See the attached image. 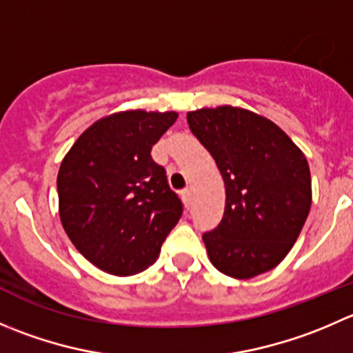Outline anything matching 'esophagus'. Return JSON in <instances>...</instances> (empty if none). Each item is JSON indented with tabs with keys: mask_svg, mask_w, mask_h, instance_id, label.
Wrapping results in <instances>:
<instances>
[{
	"mask_svg": "<svg viewBox=\"0 0 353 353\" xmlns=\"http://www.w3.org/2000/svg\"><path fill=\"white\" fill-rule=\"evenodd\" d=\"M181 198H183V201H184V207L190 208V205H191V191L190 190H183V191H181Z\"/></svg>",
	"mask_w": 353,
	"mask_h": 353,
	"instance_id": "34e87169",
	"label": "esophagus"
}]
</instances>
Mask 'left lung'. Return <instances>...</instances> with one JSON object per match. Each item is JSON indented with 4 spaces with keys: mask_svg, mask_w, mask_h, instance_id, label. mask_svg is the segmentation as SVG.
<instances>
[{
    "mask_svg": "<svg viewBox=\"0 0 353 353\" xmlns=\"http://www.w3.org/2000/svg\"><path fill=\"white\" fill-rule=\"evenodd\" d=\"M191 132L225 186L221 224L203 234L214 268L234 279L271 271L295 245L312 205L310 169L279 125L231 105L188 112Z\"/></svg>",
    "mask_w": 353,
    "mask_h": 353,
    "instance_id": "1",
    "label": "left lung"
}]
</instances>
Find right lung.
I'll use <instances>...</instances> for the list:
<instances>
[{"label": "right lung", "mask_w": 353, "mask_h": 353, "mask_svg": "<svg viewBox=\"0 0 353 353\" xmlns=\"http://www.w3.org/2000/svg\"><path fill=\"white\" fill-rule=\"evenodd\" d=\"M177 112L125 110L85 129L61 160L58 212L79 253L101 271L132 276L159 256L183 214L152 148Z\"/></svg>", "instance_id": "1"}]
</instances>
